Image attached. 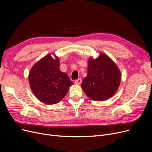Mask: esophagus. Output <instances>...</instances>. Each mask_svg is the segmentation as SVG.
I'll use <instances>...</instances> for the list:
<instances>
[{
	"label": "esophagus",
	"mask_w": 152,
	"mask_h": 152,
	"mask_svg": "<svg viewBox=\"0 0 152 152\" xmlns=\"http://www.w3.org/2000/svg\"><path fill=\"white\" fill-rule=\"evenodd\" d=\"M81 83H82V79L81 78H79V79H76V80H75V83L77 85H79Z\"/></svg>",
	"instance_id": "34e87169"
}]
</instances>
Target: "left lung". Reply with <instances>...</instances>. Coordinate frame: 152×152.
I'll return each mask as SVG.
<instances>
[{"label":"left lung","instance_id":"1","mask_svg":"<svg viewBox=\"0 0 152 152\" xmlns=\"http://www.w3.org/2000/svg\"><path fill=\"white\" fill-rule=\"evenodd\" d=\"M120 71L105 53L88 61L87 75L81 87L85 94L95 101L106 100L115 95L121 83Z\"/></svg>","mask_w":152,"mask_h":152}]
</instances>
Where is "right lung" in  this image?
Listing matches in <instances>:
<instances>
[{
    "label": "right lung",
    "instance_id": "right-lung-1",
    "mask_svg": "<svg viewBox=\"0 0 152 152\" xmlns=\"http://www.w3.org/2000/svg\"><path fill=\"white\" fill-rule=\"evenodd\" d=\"M48 54L32 67L29 73V83L36 97L47 105L61 101L73 85L68 75L60 69L59 59Z\"/></svg>",
    "mask_w": 152,
    "mask_h": 152
}]
</instances>
